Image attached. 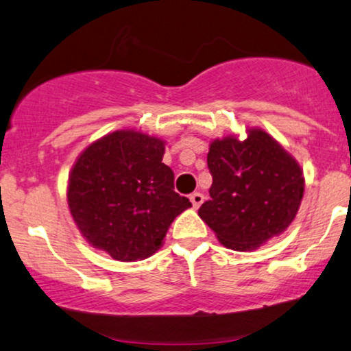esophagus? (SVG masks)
<instances>
[{
  "mask_svg": "<svg viewBox=\"0 0 351 351\" xmlns=\"http://www.w3.org/2000/svg\"><path fill=\"white\" fill-rule=\"evenodd\" d=\"M191 202H193V207L194 208H199L200 205H202V202H204V194H200V193H194V194H191Z\"/></svg>",
  "mask_w": 351,
  "mask_h": 351,
  "instance_id": "1",
  "label": "esophagus"
}]
</instances>
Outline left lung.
I'll use <instances>...</instances> for the list:
<instances>
[{"label":"left lung","instance_id":"1","mask_svg":"<svg viewBox=\"0 0 351 351\" xmlns=\"http://www.w3.org/2000/svg\"><path fill=\"white\" fill-rule=\"evenodd\" d=\"M213 183L199 217L232 250H254L295 218L305 180L295 158L260 128L215 139L207 156Z\"/></svg>","mask_w":351,"mask_h":351}]
</instances>
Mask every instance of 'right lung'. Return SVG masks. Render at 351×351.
Masks as SVG:
<instances>
[{
	"label": "right lung",
	"mask_w": 351,
	"mask_h": 351,
	"mask_svg": "<svg viewBox=\"0 0 351 351\" xmlns=\"http://www.w3.org/2000/svg\"><path fill=\"white\" fill-rule=\"evenodd\" d=\"M165 143L119 130L90 144L69 176L67 202L83 237L112 258L134 261L160 249L173 219L191 204L175 193Z\"/></svg>",
	"instance_id": "right-lung-1"
}]
</instances>
